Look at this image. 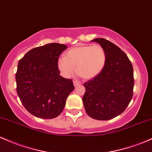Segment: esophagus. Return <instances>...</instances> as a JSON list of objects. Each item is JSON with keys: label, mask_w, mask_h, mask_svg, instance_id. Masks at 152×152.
<instances>
[{"label": "esophagus", "mask_w": 152, "mask_h": 152, "mask_svg": "<svg viewBox=\"0 0 152 152\" xmlns=\"http://www.w3.org/2000/svg\"><path fill=\"white\" fill-rule=\"evenodd\" d=\"M81 84V83L79 82V81H73V85H74V86L76 87V86H79V85Z\"/></svg>", "instance_id": "obj_1"}]
</instances>
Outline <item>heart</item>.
Wrapping results in <instances>:
<instances>
[{"label": "heart", "mask_w": 152, "mask_h": 152, "mask_svg": "<svg viewBox=\"0 0 152 152\" xmlns=\"http://www.w3.org/2000/svg\"><path fill=\"white\" fill-rule=\"evenodd\" d=\"M107 63V54L99 45H79L65 53L58 61V68L65 77H69L75 71L84 79H91L103 71Z\"/></svg>", "instance_id": "1"}]
</instances>
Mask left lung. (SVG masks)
Masks as SVG:
<instances>
[{"label": "left lung", "instance_id": "8db88e82", "mask_svg": "<svg viewBox=\"0 0 152 152\" xmlns=\"http://www.w3.org/2000/svg\"><path fill=\"white\" fill-rule=\"evenodd\" d=\"M107 54L103 71L84 83L82 98L88 115L99 121H107L119 115L126 109L133 97V69L124 52L111 42L96 38Z\"/></svg>", "mask_w": 152, "mask_h": 152}]
</instances>
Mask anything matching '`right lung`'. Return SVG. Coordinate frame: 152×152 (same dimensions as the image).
I'll use <instances>...</instances> for the list:
<instances>
[{
  "label": "right lung",
  "mask_w": 152,
  "mask_h": 152,
  "mask_svg": "<svg viewBox=\"0 0 152 152\" xmlns=\"http://www.w3.org/2000/svg\"><path fill=\"white\" fill-rule=\"evenodd\" d=\"M66 45L50 43L33 48L18 63L16 91L32 115L53 119L62 113L66 99L74 89L71 79L60 76L58 61Z\"/></svg>",
  "instance_id": "1"
}]
</instances>
